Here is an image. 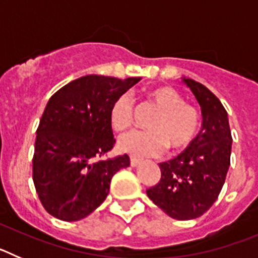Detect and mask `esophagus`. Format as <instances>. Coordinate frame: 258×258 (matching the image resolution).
<instances>
[{"label":"esophagus","mask_w":258,"mask_h":258,"mask_svg":"<svg viewBox=\"0 0 258 258\" xmlns=\"http://www.w3.org/2000/svg\"><path fill=\"white\" fill-rule=\"evenodd\" d=\"M141 161H142L141 159H137V157H133V156L131 157V165L132 166H137L138 164H141Z\"/></svg>","instance_id":"esophagus-1"}]
</instances>
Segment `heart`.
Returning <instances> with one entry per match:
<instances>
[{
  "label": "heart",
  "mask_w": 258,
  "mask_h": 258,
  "mask_svg": "<svg viewBox=\"0 0 258 258\" xmlns=\"http://www.w3.org/2000/svg\"><path fill=\"white\" fill-rule=\"evenodd\" d=\"M149 98L159 108L147 132L132 131L118 140V150L134 156H159L170 146L172 151L187 149L197 138L200 115L195 107L186 104L182 95L170 86L151 89ZM133 98L121 94L109 108V124L116 132H124L133 122Z\"/></svg>",
  "instance_id": "b5f03b06"
}]
</instances>
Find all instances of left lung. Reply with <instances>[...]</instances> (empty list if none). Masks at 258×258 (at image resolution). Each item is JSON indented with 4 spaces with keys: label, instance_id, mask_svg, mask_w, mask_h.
<instances>
[{
    "label": "left lung",
    "instance_id": "8db88e82",
    "mask_svg": "<svg viewBox=\"0 0 258 258\" xmlns=\"http://www.w3.org/2000/svg\"><path fill=\"white\" fill-rule=\"evenodd\" d=\"M202 109L203 126L194 142L177 157L159 164L160 182L147 197L174 220H194L217 200L231 155V131L222 103L208 88L182 77Z\"/></svg>",
    "mask_w": 258,
    "mask_h": 258
}]
</instances>
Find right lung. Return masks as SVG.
I'll use <instances>...</instances> for the list:
<instances>
[{
    "label": "right lung",
    "mask_w": 258,
    "mask_h": 258,
    "mask_svg": "<svg viewBox=\"0 0 258 258\" xmlns=\"http://www.w3.org/2000/svg\"><path fill=\"white\" fill-rule=\"evenodd\" d=\"M141 77L86 75L47 102L36 132L33 183L47 213L79 221L106 200L113 174L131 165L126 154L99 160L113 147L109 108Z\"/></svg>",
    "instance_id": "1"
}]
</instances>
